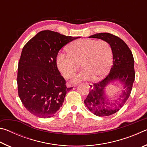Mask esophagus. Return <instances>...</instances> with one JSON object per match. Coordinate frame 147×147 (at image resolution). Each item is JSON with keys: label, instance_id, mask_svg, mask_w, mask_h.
I'll use <instances>...</instances> for the list:
<instances>
[{"label": "esophagus", "instance_id": "obj_1", "mask_svg": "<svg viewBox=\"0 0 147 147\" xmlns=\"http://www.w3.org/2000/svg\"><path fill=\"white\" fill-rule=\"evenodd\" d=\"M87 86H88V88H89V89H91L93 88V84H87Z\"/></svg>", "mask_w": 147, "mask_h": 147}]
</instances>
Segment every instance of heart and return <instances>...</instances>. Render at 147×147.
<instances>
[{"mask_svg":"<svg viewBox=\"0 0 147 147\" xmlns=\"http://www.w3.org/2000/svg\"><path fill=\"white\" fill-rule=\"evenodd\" d=\"M67 51L68 53H58L56 65L64 78L70 79L81 63L84 69L74 78V82L103 78L112 65L113 50L106 41L79 39L72 42Z\"/></svg>","mask_w":147,"mask_h":147,"instance_id":"b5f03b06","label":"heart"}]
</instances>
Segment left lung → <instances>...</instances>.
Returning a JSON list of instances; mask_svg holds the SVG:
<instances>
[{
  "label": "left lung",
  "instance_id": "8db88e82",
  "mask_svg": "<svg viewBox=\"0 0 147 147\" xmlns=\"http://www.w3.org/2000/svg\"><path fill=\"white\" fill-rule=\"evenodd\" d=\"M106 41L113 50V65L109 73L102 80L93 84L84 103L91 112L99 117L109 116L120 109L130 95L135 80L134 59L132 53L123 39L109 33H98L89 37ZM115 81L120 82L123 90L119 97L108 99L105 88Z\"/></svg>",
  "mask_w": 147,
  "mask_h": 147
}]
</instances>
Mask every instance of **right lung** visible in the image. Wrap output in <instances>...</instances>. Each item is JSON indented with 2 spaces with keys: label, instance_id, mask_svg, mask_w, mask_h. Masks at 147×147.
<instances>
[{
  "label": "right lung",
  "instance_id": "obj_1",
  "mask_svg": "<svg viewBox=\"0 0 147 147\" xmlns=\"http://www.w3.org/2000/svg\"><path fill=\"white\" fill-rule=\"evenodd\" d=\"M80 37L51 30L39 32L24 46L17 72L18 94L30 113L40 118L53 117L71 88L58 71L56 57L62 47Z\"/></svg>",
  "mask_w": 147,
  "mask_h": 147
}]
</instances>
